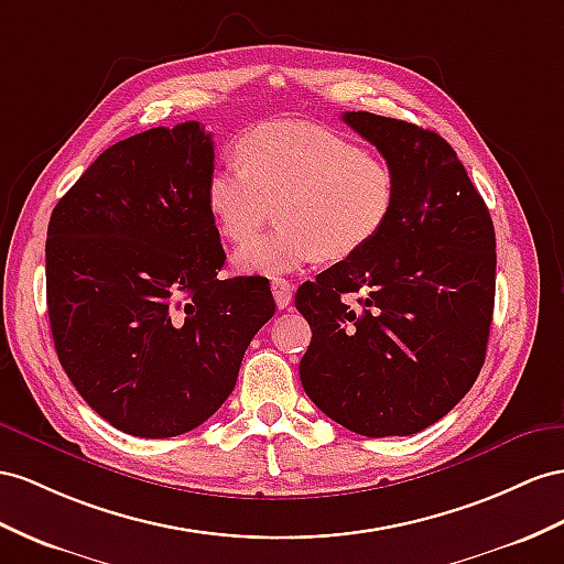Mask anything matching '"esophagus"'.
I'll return each instance as SVG.
<instances>
[{
    "label": "esophagus",
    "instance_id": "1",
    "mask_svg": "<svg viewBox=\"0 0 564 564\" xmlns=\"http://www.w3.org/2000/svg\"><path fill=\"white\" fill-rule=\"evenodd\" d=\"M271 291H273V300H276L279 310H285L288 305H291V300H293V285L288 283L285 279H273V281H271Z\"/></svg>",
    "mask_w": 564,
    "mask_h": 564
}]
</instances>
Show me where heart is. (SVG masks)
I'll list each match as a JSON object with an SVG mask.
<instances>
[{"mask_svg": "<svg viewBox=\"0 0 564 564\" xmlns=\"http://www.w3.org/2000/svg\"><path fill=\"white\" fill-rule=\"evenodd\" d=\"M238 162H219L207 178V207L221 236L243 242L270 205L280 224L234 254L242 273L279 276L324 257H355L391 221L395 171L328 128L269 121L238 140Z\"/></svg>", "mask_w": 564, "mask_h": 564, "instance_id": "obj_1", "label": "heart"}]
</instances>
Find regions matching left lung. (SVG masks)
<instances>
[{"instance_id":"1","label":"left lung","mask_w":564,"mask_h":564,"mask_svg":"<svg viewBox=\"0 0 564 564\" xmlns=\"http://www.w3.org/2000/svg\"><path fill=\"white\" fill-rule=\"evenodd\" d=\"M343 121L395 171L398 199L369 248L297 288L295 307L312 326L300 381L359 436H412L451 412L484 367L496 230L438 133L369 111Z\"/></svg>"}]
</instances>
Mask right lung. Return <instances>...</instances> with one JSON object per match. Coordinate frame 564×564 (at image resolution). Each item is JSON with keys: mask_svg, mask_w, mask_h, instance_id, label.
Listing matches in <instances>:
<instances>
[{"mask_svg": "<svg viewBox=\"0 0 564 564\" xmlns=\"http://www.w3.org/2000/svg\"><path fill=\"white\" fill-rule=\"evenodd\" d=\"M212 133L197 121L126 138L56 202L47 312L59 362L123 433L193 431L234 393L242 355L276 302L226 262L207 207Z\"/></svg>", "mask_w": 564, "mask_h": 564, "instance_id": "obj_1", "label": "right lung"}]
</instances>
